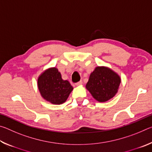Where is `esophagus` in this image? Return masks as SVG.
<instances>
[{"label":"esophagus","instance_id":"34e87169","mask_svg":"<svg viewBox=\"0 0 152 152\" xmlns=\"http://www.w3.org/2000/svg\"><path fill=\"white\" fill-rule=\"evenodd\" d=\"M82 84V80L79 81V82H76V83H75L76 86H79V85H81Z\"/></svg>","mask_w":152,"mask_h":152}]
</instances>
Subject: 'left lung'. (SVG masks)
<instances>
[{
	"label": "left lung",
	"instance_id": "1",
	"mask_svg": "<svg viewBox=\"0 0 152 152\" xmlns=\"http://www.w3.org/2000/svg\"><path fill=\"white\" fill-rule=\"evenodd\" d=\"M121 83V78L111 69L98 66L90 75L86 88L94 99L106 102L117 94Z\"/></svg>",
	"mask_w": 152,
	"mask_h": 152
}]
</instances>
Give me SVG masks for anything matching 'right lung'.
Returning a JSON list of instances; mask_svg holds the SVG:
<instances>
[{
  "mask_svg": "<svg viewBox=\"0 0 152 152\" xmlns=\"http://www.w3.org/2000/svg\"><path fill=\"white\" fill-rule=\"evenodd\" d=\"M38 88L42 96L54 104L64 103L68 99L73 87L68 80L61 78L56 68H51L43 72L37 80Z\"/></svg>",
  "mask_w": 152,
  "mask_h": 152,
  "instance_id": "obj_1",
  "label": "right lung"
}]
</instances>
